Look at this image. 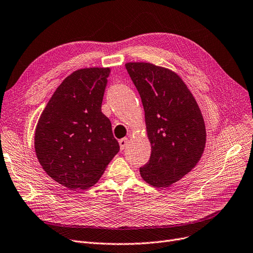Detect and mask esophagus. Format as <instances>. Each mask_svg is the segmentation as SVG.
Here are the masks:
<instances>
[{
    "mask_svg": "<svg viewBox=\"0 0 253 253\" xmlns=\"http://www.w3.org/2000/svg\"><path fill=\"white\" fill-rule=\"evenodd\" d=\"M128 138L127 137H124V138H121L120 140H119V144H120V148H121V150H124L125 149V147L127 146V144H128Z\"/></svg>",
    "mask_w": 253,
    "mask_h": 253,
    "instance_id": "esophagus-1",
    "label": "esophagus"
}]
</instances>
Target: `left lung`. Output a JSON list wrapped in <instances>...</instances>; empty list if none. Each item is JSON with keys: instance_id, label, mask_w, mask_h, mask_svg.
Listing matches in <instances>:
<instances>
[{"instance_id": "8db88e82", "label": "left lung", "mask_w": 253, "mask_h": 253, "mask_svg": "<svg viewBox=\"0 0 253 253\" xmlns=\"http://www.w3.org/2000/svg\"><path fill=\"white\" fill-rule=\"evenodd\" d=\"M145 109L150 160L139 169L154 187H169L199 162L206 145L205 122L192 94L174 72L150 63H127Z\"/></svg>"}]
</instances>
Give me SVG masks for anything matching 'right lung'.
<instances>
[{"mask_svg": "<svg viewBox=\"0 0 253 253\" xmlns=\"http://www.w3.org/2000/svg\"><path fill=\"white\" fill-rule=\"evenodd\" d=\"M109 72L74 71L58 86L38 121L37 158L49 177L68 189L93 186L120 150L111 121L101 112Z\"/></svg>", "mask_w": 253, "mask_h": 253, "instance_id": "obj_1", "label": "right lung"}]
</instances>
